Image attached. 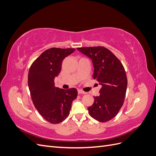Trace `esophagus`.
I'll return each instance as SVG.
<instances>
[{"label": "esophagus", "instance_id": "1", "mask_svg": "<svg viewBox=\"0 0 156 156\" xmlns=\"http://www.w3.org/2000/svg\"><path fill=\"white\" fill-rule=\"evenodd\" d=\"M78 94H86V92H84V91H83V90H78Z\"/></svg>", "mask_w": 156, "mask_h": 156}]
</instances>
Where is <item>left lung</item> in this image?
<instances>
[{
  "label": "left lung",
  "instance_id": "left-lung-1",
  "mask_svg": "<svg viewBox=\"0 0 156 156\" xmlns=\"http://www.w3.org/2000/svg\"><path fill=\"white\" fill-rule=\"evenodd\" d=\"M92 60L93 79L101 88L99 96L94 97L88 114L95 120L106 122L116 116L123 105L127 86L125 69L120 60L112 52L102 46L78 48Z\"/></svg>",
  "mask_w": 156,
  "mask_h": 156
}]
</instances>
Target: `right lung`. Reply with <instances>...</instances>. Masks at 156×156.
Returning <instances> with one entry per match:
<instances>
[{
	"label": "right lung",
	"mask_w": 156,
	"mask_h": 156,
	"mask_svg": "<svg viewBox=\"0 0 156 156\" xmlns=\"http://www.w3.org/2000/svg\"><path fill=\"white\" fill-rule=\"evenodd\" d=\"M75 49L52 48L44 51L30 66L28 85L34 107L51 124H56L69 115L72 101L77 98L75 88L64 90L55 87L54 79L60 73L62 60Z\"/></svg>",
	"instance_id": "1"
}]
</instances>
